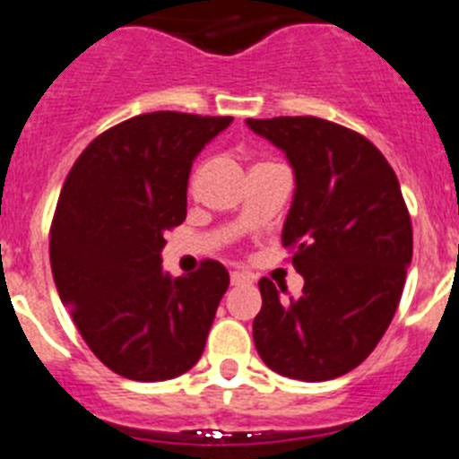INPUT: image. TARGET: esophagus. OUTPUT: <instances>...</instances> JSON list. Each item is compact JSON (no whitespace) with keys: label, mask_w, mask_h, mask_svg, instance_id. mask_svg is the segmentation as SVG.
I'll return each instance as SVG.
<instances>
[{"label":"esophagus","mask_w":459,"mask_h":459,"mask_svg":"<svg viewBox=\"0 0 459 459\" xmlns=\"http://www.w3.org/2000/svg\"><path fill=\"white\" fill-rule=\"evenodd\" d=\"M245 282H249V275H245V273L240 271L230 273V284H245Z\"/></svg>","instance_id":"obj_1"}]
</instances>
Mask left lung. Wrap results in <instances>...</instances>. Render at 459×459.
I'll list each match as a JSON object with an SVG mask.
<instances>
[{"instance_id":"8db88e82","label":"left lung","mask_w":459,"mask_h":459,"mask_svg":"<svg viewBox=\"0 0 459 459\" xmlns=\"http://www.w3.org/2000/svg\"><path fill=\"white\" fill-rule=\"evenodd\" d=\"M247 126L294 168L282 245L306 280L289 301L261 280L254 345L280 376L338 378L373 352L402 301L413 226L399 179L373 142L338 123L277 117L247 118Z\"/></svg>"}]
</instances>
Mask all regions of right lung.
<instances>
[{"label":"right lung","instance_id":"1","mask_svg":"<svg viewBox=\"0 0 459 459\" xmlns=\"http://www.w3.org/2000/svg\"><path fill=\"white\" fill-rule=\"evenodd\" d=\"M230 121L140 114L98 134L65 179L51 223L53 280L91 352L123 378H177L205 350L229 271L205 259L172 277L160 249L186 219L194 158Z\"/></svg>","mask_w":459,"mask_h":459}]
</instances>
